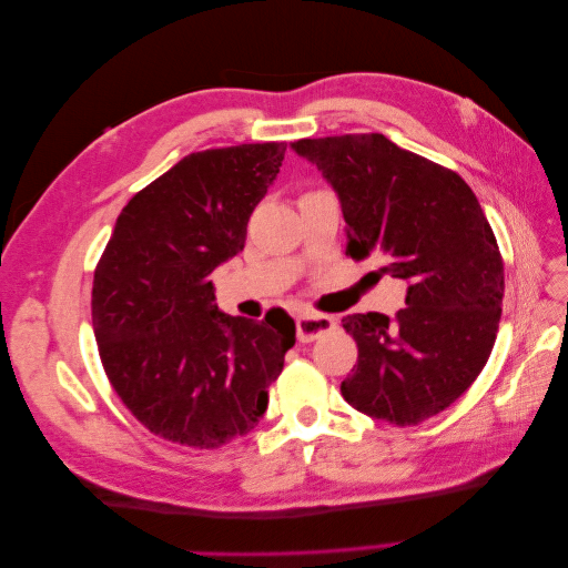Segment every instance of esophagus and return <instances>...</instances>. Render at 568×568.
Instances as JSON below:
<instances>
[{
    "mask_svg": "<svg viewBox=\"0 0 568 568\" xmlns=\"http://www.w3.org/2000/svg\"><path fill=\"white\" fill-rule=\"evenodd\" d=\"M336 326V320L329 315H315V313H303L296 317V334L301 343H311L320 338L322 334L332 332Z\"/></svg>",
    "mask_w": 568,
    "mask_h": 568,
    "instance_id": "1",
    "label": "esophagus"
}]
</instances>
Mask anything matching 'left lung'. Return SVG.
I'll list each match as a JSON object with an SVG mask.
<instances>
[{
  "label": "left lung",
  "mask_w": 568,
  "mask_h": 568,
  "mask_svg": "<svg viewBox=\"0 0 568 568\" xmlns=\"http://www.w3.org/2000/svg\"><path fill=\"white\" fill-rule=\"evenodd\" d=\"M332 184L351 257L407 284L395 320L343 317L357 365L341 384L357 412L398 426L450 407L488 363L503 315L505 267L478 199L453 170L384 134L291 144Z\"/></svg>",
  "instance_id": "left-lung-1"
}]
</instances>
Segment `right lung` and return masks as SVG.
Instances as JSON below:
<instances>
[{
  "mask_svg": "<svg viewBox=\"0 0 568 568\" xmlns=\"http://www.w3.org/2000/svg\"><path fill=\"white\" fill-rule=\"evenodd\" d=\"M284 151L267 142L189 153L115 220L94 272L92 324L111 386L151 434L220 448L265 415L296 324L286 313L225 315L211 272L244 251Z\"/></svg>",
  "mask_w": 568,
  "mask_h": 568,
  "instance_id": "right-lung-1",
  "label": "right lung"
}]
</instances>
